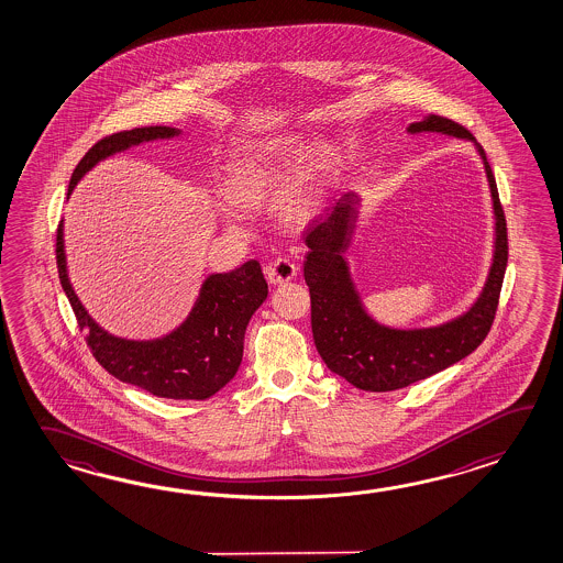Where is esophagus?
<instances>
[{
  "label": "esophagus",
  "instance_id": "obj_1",
  "mask_svg": "<svg viewBox=\"0 0 563 563\" xmlns=\"http://www.w3.org/2000/svg\"><path fill=\"white\" fill-rule=\"evenodd\" d=\"M297 264L292 263L290 258H276L275 263L268 264L266 268H264V275L268 278V283H273V285H283V283H288V280H292L295 276H297Z\"/></svg>",
  "mask_w": 563,
  "mask_h": 563
}]
</instances>
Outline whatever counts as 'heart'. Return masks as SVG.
<instances>
[{"mask_svg": "<svg viewBox=\"0 0 563 563\" xmlns=\"http://www.w3.org/2000/svg\"><path fill=\"white\" fill-rule=\"evenodd\" d=\"M305 161L297 180L285 200L288 220L299 222L307 217L314 190L321 183L327 162V148L314 146L307 154L297 139H278L244 150L230 168L227 196L234 207L264 208L275 205L287 188L290 174L299 161Z\"/></svg>", "mask_w": 563, "mask_h": 563, "instance_id": "obj_1", "label": "heart"}]
</instances>
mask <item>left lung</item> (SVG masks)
<instances>
[{"label": "left lung", "instance_id": "obj_1", "mask_svg": "<svg viewBox=\"0 0 563 563\" xmlns=\"http://www.w3.org/2000/svg\"><path fill=\"white\" fill-rule=\"evenodd\" d=\"M409 132H441L471 140L482 154L495 210V256L482 297L455 321L417 331H397L373 321L361 307L343 253L355 230L356 198L346 192L305 232L309 254L305 280L310 292V324L317 351L336 375L371 393L397 390L427 379L473 353L492 331L507 266V224L494 170L482 144L445 115H427Z\"/></svg>", "mask_w": 563, "mask_h": 563}]
</instances>
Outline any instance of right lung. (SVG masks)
<instances>
[{
    "mask_svg": "<svg viewBox=\"0 0 563 563\" xmlns=\"http://www.w3.org/2000/svg\"><path fill=\"white\" fill-rule=\"evenodd\" d=\"M176 134V128L144 126L103 136L78 162L68 196L81 176L106 156L140 142ZM56 261L59 283L68 295L78 327L86 333L93 358L115 379L164 399L205 401L219 393L241 367L246 324L268 295L261 264L249 261L224 275L208 276L200 299L180 329L164 339L136 343L106 333L81 307L66 273L62 222L56 236Z\"/></svg>",
    "mask_w": 563,
    "mask_h": 563,
    "instance_id": "obj_1",
    "label": "right lung"
}]
</instances>
